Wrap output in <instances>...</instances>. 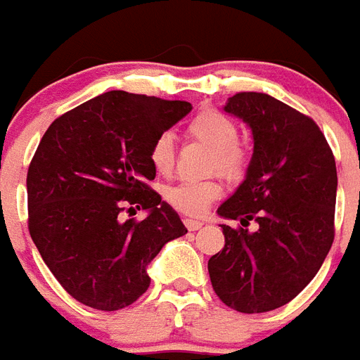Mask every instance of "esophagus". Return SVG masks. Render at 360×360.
I'll return each instance as SVG.
<instances>
[{"mask_svg":"<svg viewBox=\"0 0 360 360\" xmlns=\"http://www.w3.org/2000/svg\"><path fill=\"white\" fill-rule=\"evenodd\" d=\"M184 225H186V229L188 230H198V229H202V221H198V219H191V217H186L184 219Z\"/></svg>","mask_w":360,"mask_h":360,"instance_id":"34e87169","label":"esophagus"}]
</instances>
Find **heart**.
<instances>
[{
	"label": "heart",
	"instance_id": "b5f03b06",
	"mask_svg": "<svg viewBox=\"0 0 360 360\" xmlns=\"http://www.w3.org/2000/svg\"><path fill=\"white\" fill-rule=\"evenodd\" d=\"M188 134L200 141L210 150H214L212 169H217L229 178H238L247 165L245 150L241 148L240 130L234 120L217 109H204L197 113L188 124ZM152 167L167 174L174 165V145L171 135H160L150 148ZM221 195L217 180L202 182H180L167 189V200L172 208L188 215H202L208 206Z\"/></svg>",
	"mask_w": 360,
	"mask_h": 360
}]
</instances>
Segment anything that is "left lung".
Masks as SVG:
<instances>
[{
	"label": "left lung",
	"instance_id": "8db88e82",
	"mask_svg": "<svg viewBox=\"0 0 360 360\" xmlns=\"http://www.w3.org/2000/svg\"><path fill=\"white\" fill-rule=\"evenodd\" d=\"M225 113L252 134L245 178L217 208L223 251L208 260L215 294L226 307L258 314L290 303L326 260L335 240V156L314 120L264 93H238Z\"/></svg>",
	"mask_w": 360,
	"mask_h": 360
}]
</instances>
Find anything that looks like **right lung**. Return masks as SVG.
Here are the masks:
<instances>
[{
	"label": "right lung",
	"instance_id": "1",
	"mask_svg": "<svg viewBox=\"0 0 360 360\" xmlns=\"http://www.w3.org/2000/svg\"><path fill=\"white\" fill-rule=\"evenodd\" d=\"M193 109L184 100L109 91L61 115L27 171L30 234L63 288L96 310H119L150 286L146 267L188 232L146 186L152 143ZM124 203L149 212L120 219ZM131 210V208H130Z\"/></svg>",
	"mask_w": 360,
	"mask_h": 360
}]
</instances>
